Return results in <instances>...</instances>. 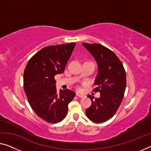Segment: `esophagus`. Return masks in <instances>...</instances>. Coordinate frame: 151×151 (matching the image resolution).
Returning a JSON list of instances; mask_svg holds the SVG:
<instances>
[{"label": "esophagus", "instance_id": "34e87169", "mask_svg": "<svg viewBox=\"0 0 151 151\" xmlns=\"http://www.w3.org/2000/svg\"><path fill=\"white\" fill-rule=\"evenodd\" d=\"M76 95H77L78 97H80V98H82V97L84 96L83 94H78V93L76 94Z\"/></svg>", "mask_w": 151, "mask_h": 151}]
</instances>
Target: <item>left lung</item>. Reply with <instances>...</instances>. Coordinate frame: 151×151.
Returning <instances> with one entry per match:
<instances>
[{"instance_id": "obj_1", "label": "left lung", "mask_w": 151, "mask_h": 151, "mask_svg": "<svg viewBox=\"0 0 151 151\" xmlns=\"http://www.w3.org/2000/svg\"><path fill=\"white\" fill-rule=\"evenodd\" d=\"M98 65L95 79L94 92H99V98L88 95L92 105L86 110L88 118L94 123L107 121L121 105L126 87V71L122 63L112 50L100 44L82 43Z\"/></svg>"}]
</instances>
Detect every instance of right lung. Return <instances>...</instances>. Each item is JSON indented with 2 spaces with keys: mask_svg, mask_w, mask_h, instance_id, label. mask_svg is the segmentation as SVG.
<instances>
[{
  "mask_svg": "<svg viewBox=\"0 0 151 151\" xmlns=\"http://www.w3.org/2000/svg\"><path fill=\"white\" fill-rule=\"evenodd\" d=\"M76 43L43 48L27 62L24 73V87L32 109L48 123L61 122L76 93L71 90L57 92L55 76L64 72Z\"/></svg>",
  "mask_w": 151,
  "mask_h": 151,
  "instance_id": "right-lung-1",
  "label": "right lung"
}]
</instances>
